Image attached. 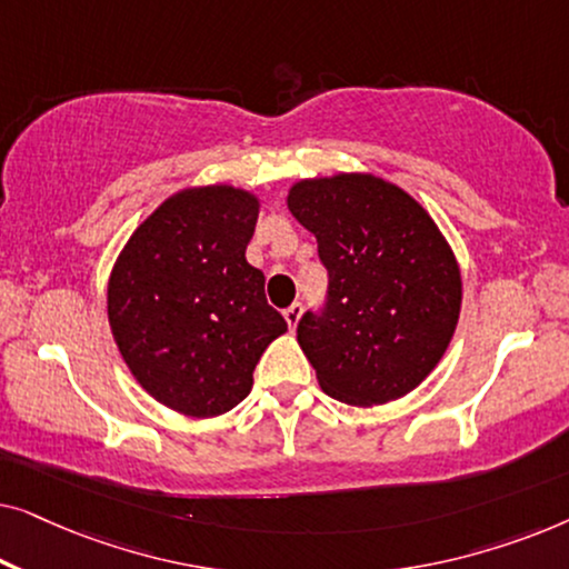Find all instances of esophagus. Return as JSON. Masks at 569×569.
I'll return each mask as SVG.
<instances>
[{
    "instance_id": "34e87169",
    "label": "esophagus",
    "mask_w": 569,
    "mask_h": 569,
    "mask_svg": "<svg viewBox=\"0 0 569 569\" xmlns=\"http://www.w3.org/2000/svg\"><path fill=\"white\" fill-rule=\"evenodd\" d=\"M300 316H302V306H300V302H292V306L284 310V321H287V326H290V331H295V326H298Z\"/></svg>"
}]
</instances>
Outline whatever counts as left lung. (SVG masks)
Masks as SVG:
<instances>
[{"instance_id":"8db88e82","label":"left lung","mask_w":569,"mask_h":569,"mask_svg":"<svg viewBox=\"0 0 569 569\" xmlns=\"http://www.w3.org/2000/svg\"><path fill=\"white\" fill-rule=\"evenodd\" d=\"M287 209L318 240L329 306L298 345L318 386L352 407L401 399L446 355L461 316V267L419 201L372 173L302 178Z\"/></svg>"}]
</instances>
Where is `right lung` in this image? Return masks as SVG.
Here are the masks:
<instances>
[{"mask_svg":"<svg viewBox=\"0 0 569 569\" xmlns=\"http://www.w3.org/2000/svg\"><path fill=\"white\" fill-rule=\"evenodd\" d=\"M261 199L230 183L162 201L116 256L108 323L139 386L178 415L220 417L251 393L263 349L287 331L246 261Z\"/></svg>","mask_w":569,"mask_h":569,"instance_id":"right-lung-1","label":"right lung"}]
</instances>
